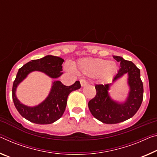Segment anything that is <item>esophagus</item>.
<instances>
[{"label": "esophagus", "mask_w": 157, "mask_h": 157, "mask_svg": "<svg viewBox=\"0 0 157 157\" xmlns=\"http://www.w3.org/2000/svg\"><path fill=\"white\" fill-rule=\"evenodd\" d=\"M80 84H81V86L83 87V86H85L86 84H87V82H86V79H80Z\"/></svg>", "instance_id": "esophagus-1"}]
</instances>
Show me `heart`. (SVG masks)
<instances>
[{"label": "heart", "mask_w": 157, "mask_h": 157, "mask_svg": "<svg viewBox=\"0 0 157 157\" xmlns=\"http://www.w3.org/2000/svg\"><path fill=\"white\" fill-rule=\"evenodd\" d=\"M117 65L114 61L92 58L79 59L74 67L76 73L91 78L98 77L103 81H108L112 79L117 71Z\"/></svg>", "instance_id": "b5f03b06"}]
</instances>
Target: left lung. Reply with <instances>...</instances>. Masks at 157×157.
<instances>
[{
  "label": "left lung",
  "instance_id": "left-lung-1",
  "mask_svg": "<svg viewBox=\"0 0 157 157\" xmlns=\"http://www.w3.org/2000/svg\"><path fill=\"white\" fill-rule=\"evenodd\" d=\"M113 58L120 62V68L114 77L113 82L124 74L128 75L129 91L127 98L124 102L114 101L109 94L113 83L96 84V95L88 103L92 115L101 122L108 124L122 122L132 117L140 108L143 99V84L140 69L133 62L126 61L122 57L113 56Z\"/></svg>",
  "mask_w": 157,
  "mask_h": 157
}]
</instances>
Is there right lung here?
<instances>
[{
    "instance_id": "add662e5",
    "label": "right lung",
    "mask_w": 157,
    "mask_h": 157,
    "mask_svg": "<svg viewBox=\"0 0 157 157\" xmlns=\"http://www.w3.org/2000/svg\"><path fill=\"white\" fill-rule=\"evenodd\" d=\"M64 60L59 56L47 55L29 61L19 69L12 86V100L17 111L27 120L38 124H49L60 119L65 111L67 99L70 94L81 87L79 81L73 85L65 86L60 81L52 82L51 90L44 100L38 105L31 107L21 103L16 96L17 88L29 73L40 71L49 78L56 79L63 73L62 63Z\"/></svg>"
}]
</instances>
